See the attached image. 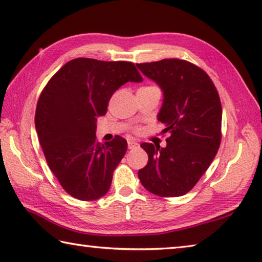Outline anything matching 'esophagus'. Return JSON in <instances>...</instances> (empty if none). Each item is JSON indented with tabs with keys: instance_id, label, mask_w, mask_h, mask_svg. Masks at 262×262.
<instances>
[{
	"instance_id": "34e87169",
	"label": "esophagus",
	"mask_w": 262,
	"mask_h": 262,
	"mask_svg": "<svg viewBox=\"0 0 262 262\" xmlns=\"http://www.w3.org/2000/svg\"><path fill=\"white\" fill-rule=\"evenodd\" d=\"M139 146V144L137 143V141H135V140H128L127 141V147H128V149H134V148H136V147H138Z\"/></svg>"
}]
</instances>
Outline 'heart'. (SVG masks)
I'll list each match as a JSON object with an SVG mask.
<instances>
[{
	"label": "heart",
	"mask_w": 262,
	"mask_h": 262,
	"mask_svg": "<svg viewBox=\"0 0 262 262\" xmlns=\"http://www.w3.org/2000/svg\"><path fill=\"white\" fill-rule=\"evenodd\" d=\"M148 87H150V86H148ZM137 131H138V128H137Z\"/></svg>",
	"instance_id": "obj_1"
}]
</instances>
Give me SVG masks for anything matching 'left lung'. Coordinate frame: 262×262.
<instances>
[{"label":"left lung","instance_id":"1","mask_svg":"<svg viewBox=\"0 0 262 262\" xmlns=\"http://www.w3.org/2000/svg\"><path fill=\"white\" fill-rule=\"evenodd\" d=\"M163 92L158 119L166 125V147L143 143L148 155L138 171L141 184L159 196H181L193 189L221 144L222 107L214 82L184 59L137 64Z\"/></svg>","mask_w":262,"mask_h":262}]
</instances>
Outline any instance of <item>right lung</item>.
Instances as JSON below:
<instances>
[{"label": "right lung", "mask_w": 262, "mask_h": 262, "mask_svg": "<svg viewBox=\"0 0 262 262\" xmlns=\"http://www.w3.org/2000/svg\"><path fill=\"white\" fill-rule=\"evenodd\" d=\"M127 81H143L134 63L79 57L64 64L41 92L36 134L50 170L73 198L96 200L110 189L127 143L119 136L98 143L96 119Z\"/></svg>", "instance_id": "1"}]
</instances>
